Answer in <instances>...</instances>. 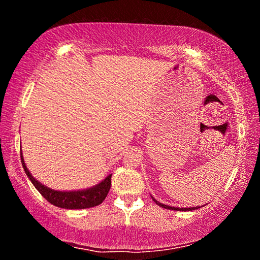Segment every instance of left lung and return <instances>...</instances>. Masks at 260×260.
Masks as SVG:
<instances>
[{
    "label": "left lung",
    "instance_id": "1",
    "mask_svg": "<svg viewBox=\"0 0 260 260\" xmlns=\"http://www.w3.org/2000/svg\"><path fill=\"white\" fill-rule=\"evenodd\" d=\"M151 199L153 200V202H155V203H156L157 205H159V206H161V208H164V209H169V210H174V211H192V210L200 209V206H196V208H174V206H170V205L161 204L160 202H158L157 200L153 199V197H151Z\"/></svg>",
    "mask_w": 260,
    "mask_h": 260
}]
</instances>
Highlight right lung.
Returning <instances> with one entry per match:
<instances>
[{
  "label": "right lung",
  "instance_id": "obj_1",
  "mask_svg": "<svg viewBox=\"0 0 260 260\" xmlns=\"http://www.w3.org/2000/svg\"><path fill=\"white\" fill-rule=\"evenodd\" d=\"M20 159L21 165L24 167V171L27 175L33 186L38 189V191L45 197V199L51 203L52 205L58 206L61 209L68 210H79V209H88L93 206L100 205L105 200L108 192L111 188V177L112 174L108 175L107 178L102 180L100 183L94 187L83 189V190H71V191H59L54 190L49 187L45 186L41 182H39L29 171L26 167V164L23 158V153L20 150Z\"/></svg>",
  "mask_w": 260,
  "mask_h": 260
}]
</instances>
